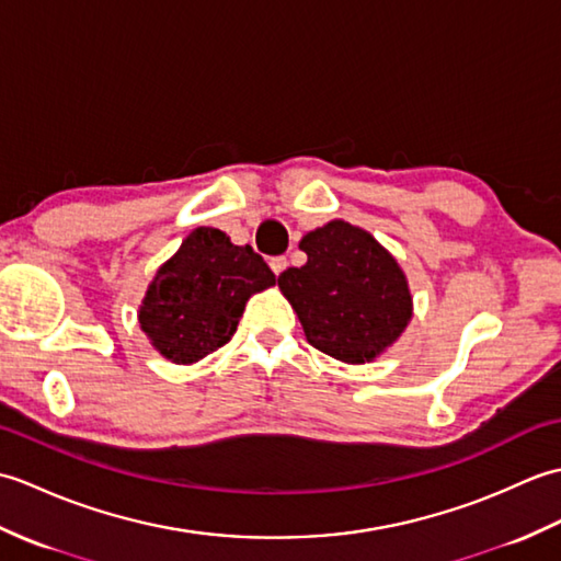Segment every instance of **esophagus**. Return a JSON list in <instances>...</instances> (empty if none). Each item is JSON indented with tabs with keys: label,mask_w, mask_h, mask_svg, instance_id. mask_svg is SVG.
<instances>
[{
	"label": "esophagus",
	"mask_w": 561,
	"mask_h": 561,
	"mask_svg": "<svg viewBox=\"0 0 561 561\" xmlns=\"http://www.w3.org/2000/svg\"><path fill=\"white\" fill-rule=\"evenodd\" d=\"M287 265H289V262H287V257H284V255H277V257L270 260V267H272L274 274H277V277H279L284 270H287Z\"/></svg>",
	"instance_id": "1"
}]
</instances>
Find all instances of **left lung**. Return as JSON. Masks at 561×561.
Returning a JSON list of instances; mask_svg holds the SVG:
<instances>
[{"mask_svg":"<svg viewBox=\"0 0 561 561\" xmlns=\"http://www.w3.org/2000/svg\"><path fill=\"white\" fill-rule=\"evenodd\" d=\"M304 267L279 274V289L306 340L344 364L378 359L412 320V291L398 260L362 226L332 219L308 231Z\"/></svg>","mask_w":561,"mask_h":561,"instance_id":"1","label":"left lung"}]
</instances>
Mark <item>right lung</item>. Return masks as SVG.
<instances>
[{
    "instance_id": "1",
    "label": "right lung",
    "mask_w": 561,
    "mask_h": 561,
    "mask_svg": "<svg viewBox=\"0 0 561 561\" xmlns=\"http://www.w3.org/2000/svg\"><path fill=\"white\" fill-rule=\"evenodd\" d=\"M274 282L253 248L197 226L157 270L137 311L139 328L163 359L195 364L231 340L250 296Z\"/></svg>"
}]
</instances>
